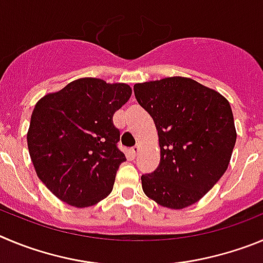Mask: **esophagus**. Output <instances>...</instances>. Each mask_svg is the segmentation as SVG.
Returning <instances> with one entry per match:
<instances>
[{
	"mask_svg": "<svg viewBox=\"0 0 263 263\" xmlns=\"http://www.w3.org/2000/svg\"><path fill=\"white\" fill-rule=\"evenodd\" d=\"M131 152H132V155H134V156H136L137 153L140 152V144H137V145H135L134 148L131 149Z\"/></svg>",
	"mask_w": 263,
	"mask_h": 263,
	"instance_id": "1",
	"label": "esophagus"
}]
</instances>
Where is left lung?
<instances>
[{
	"label": "left lung",
	"mask_w": 263,
	"mask_h": 263,
	"mask_svg": "<svg viewBox=\"0 0 263 263\" xmlns=\"http://www.w3.org/2000/svg\"><path fill=\"white\" fill-rule=\"evenodd\" d=\"M139 105L152 117L161 158L141 176L143 191L162 207L181 210L203 198L226 173L236 144L229 102L186 77L134 86Z\"/></svg>",
	"instance_id": "8db88e82"
}]
</instances>
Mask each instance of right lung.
Returning <instances> with one entry per match:
<instances>
[{"label":"right lung","instance_id":"add662e5","mask_svg":"<svg viewBox=\"0 0 263 263\" xmlns=\"http://www.w3.org/2000/svg\"><path fill=\"white\" fill-rule=\"evenodd\" d=\"M131 94L127 84L86 77L35 105L28 152L39 179L59 199L84 208L112 191L117 170L126 161L112 115Z\"/></svg>","mask_w":263,"mask_h":263}]
</instances>
